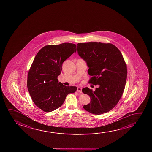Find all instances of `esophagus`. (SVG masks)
Returning <instances> with one entry per match:
<instances>
[{
    "mask_svg": "<svg viewBox=\"0 0 152 152\" xmlns=\"http://www.w3.org/2000/svg\"><path fill=\"white\" fill-rule=\"evenodd\" d=\"M82 88L81 87H77V92H80V93H82Z\"/></svg>",
    "mask_w": 152,
    "mask_h": 152,
    "instance_id": "obj_1",
    "label": "esophagus"
}]
</instances>
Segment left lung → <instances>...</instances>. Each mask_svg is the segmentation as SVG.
Instances as JSON below:
<instances>
[{
	"mask_svg": "<svg viewBox=\"0 0 152 152\" xmlns=\"http://www.w3.org/2000/svg\"><path fill=\"white\" fill-rule=\"evenodd\" d=\"M77 52L86 62L89 83L99 85L95 91L88 87L83 93L88 95L91 102L84 109L94 115H102L115 107L122 96L127 77V65L122 54L111 43H78Z\"/></svg>",
	"mask_w": 152,
	"mask_h": 152,
	"instance_id": "8db88e82",
	"label": "left lung"
}]
</instances>
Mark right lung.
<instances>
[{
  "mask_svg": "<svg viewBox=\"0 0 152 152\" xmlns=\"http://www.w3.org/2000/svg\"><path fill=\"white\" fill-rule=\"evenodd\" d=\"M76 50L75 44L64 43L45 45L36 55L28 72L27 86L34 103L43 111L60 107L67 95L76 91V86H65L57 78L62 63Z\"/></svg>",
  "mask_w": 152,
  "mask_h": 152,
  "instance_id": "add662e5",
  "label": "right lung"
}]
</instances>
